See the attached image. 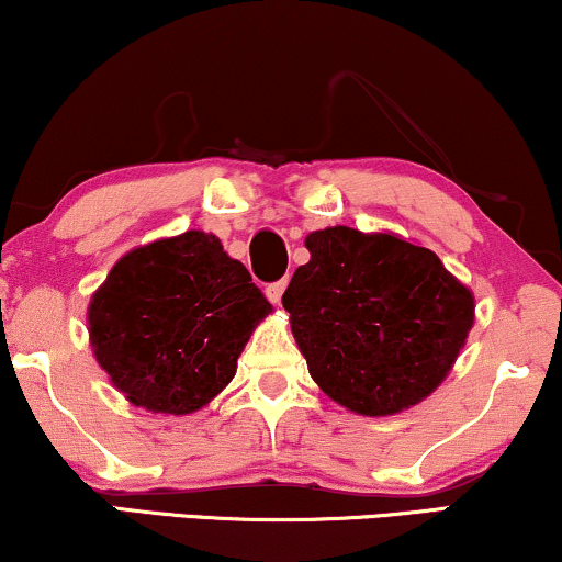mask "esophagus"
<instances>
[{
    "label": "esophagus",
    "mask_w": 562,
    "mask_h": 562,
    "mask_svg": "<svg viewBox=\"0 0 562 562\" xmlns=\"http://www.w3.org/2000/svg\"><path fill=\"white\" fill-rule=\"evenodd\" d=\"M285 288H288V280H277V282H272V285H267V297H269V301H272L274 305H280L282 293H285Z\"/></svg>",
    "instance_id": "obj_1"
}]
</instances>
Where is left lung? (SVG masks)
<instances>
[{"label": "left lung", "instance_id": "8db88e82", "mask_svg": "<svg viewBox=\"0 0 562 562\" xmlns=\"http://www.w3.org/2000/svg\"><path fill=\"white\" fill-rule=\"evenodd\" d=\"M305 248L282 305L318 389L366 417L436 392L474 324L470 288L394 233L334 225L308 233Z\"/></svg>", "mask_w": 562, "mask_h": 562}]
</instances>
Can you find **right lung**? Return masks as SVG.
<instances>
[{
  "mask_svg": "<svg viewBox=\"0 0 562 562\" xmlns=\"http://www.w3.org/2000/svg\"><path fill=\"white\" fill-rule=\"evenodd\" d=\"M272 303L217 236L187 231L134 248L88 305L98 366L134 407L191 415L228 386Z\"/></svg>",
  "mask_w": 562,
  "mask_h": 562,
  "instance_id": "obj_1",
  "label": "right lung"
}]
</instances>
